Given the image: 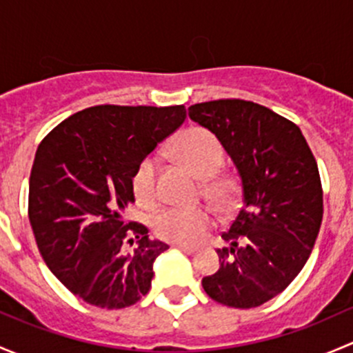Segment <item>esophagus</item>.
Instances as JSON below:
<instances>
[{
    "instance_id": "obj_1",
    "label": "esophagus",
    "mask_w": 353,
    "mask_h": 353,
    "mask_svg": "<svg viewBox=\"0 0 353 353\" xmlns=\"http://www.w3.org/2000/svg\"><path fill=\"white\" fill-rule=\"evenodd\" d=\"M174 248L181 249V251L188 252V254H194V252H196V251H198V249H196V248H191V245H186V244H174Z\"/></svg>"
}]
</instances>
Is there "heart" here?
Instances as JSON below:
<instances>
[{
    "mask_svg": "<svg viewBox=\"0 0 353 353\" xmlns=\"http://www.w3.org/2000/svg\"><path fill=\"white\" fill-rule=\"evenodd\" d=\"M174 150L177 159L203 181L215 177L223 165L222 145L212 133L201 128L184 131L176 141ZM157 172L159 159L155 155L145 157L134 169L131 177V191L138 205L154 206L157 203ZM206 193L219 208H229L236 201V184L227 177L213 179L206 186ZM212 225L213 216L206 208L170 206L162 210L154 220L157 236L177 244L198 243Z\"/></svg>",
    "mask_w": 353,
    "mask_h": 353,
    "instance_id": "1",
    "label": "heart"
}]
</instances>
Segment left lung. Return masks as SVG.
Segmentation results:
<instances>
[{"label":"left lung","mask_w":353,"mask_h":353,"mask_svg":"<svg viewBox=\"0 0 353 353\" xmlns=\"http://www.w3.org/2000/svg\"><path fill=\"white\" fill-rule=\"evenodd\" d=\"M190 117L212 131L241 181V210L216 249L220 268L201 285L219 304L251 309L290 285L323 220L318 163L304 134L272 109L241 99L194 104Z\"/></svg>","instance_id":"left-lung-1"}]
</instances>
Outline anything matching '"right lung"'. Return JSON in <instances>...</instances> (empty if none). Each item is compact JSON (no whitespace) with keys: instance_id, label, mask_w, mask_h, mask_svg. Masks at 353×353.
<instances>
[{"instance_id":"1","label":"right lung","mask_w":353,"mask_h":353,"mask_svg":"<svg viewBox=\"0 0 353 353\" xmlns=\"http://www.w3.org/2000/svg\"><path fill=\"white\" fill-rule=\"evenodd\" d=\"M186 119L184 105H95L42 140L28 186V219L46 265L97 307L123 309L148 294L157 256L169 249L147 227L124 223L138 163ZM138 239L133 253L125 244Z\"/></svg>"}]
</instances>
